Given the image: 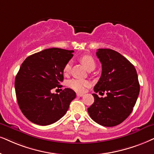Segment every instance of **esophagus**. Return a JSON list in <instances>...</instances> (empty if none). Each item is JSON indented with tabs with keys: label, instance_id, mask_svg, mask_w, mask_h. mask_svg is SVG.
Here are the masks:
<instances>
[{
	"label": "esophagus",
	"instance_id": "1",
	"mask_svg": "<svg viewBox=\"0 0 154 154\" xmlns=\"http://www.w3.org/2000/svg\"><path fill=\"white\" fill-rule=\"evenodd\" d=\"M83 94H81V93H77V97H82L83 96Z\"/></svg>",
	"mask_w": 154,
	"mask_h": 154
}]
</instances>
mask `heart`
Segmentation results:
<instances>
[{"mask_svg":"<svg viewBox=\"0 0 154 154\" xmlns=\"http://www.w3.org/2000/svg\"><path fill=\"white\" fill-rule=\"evenodd\" d=\"M79 60L83 64L85 68L89 70L90 69H94L95 67V62L94 58L91 57L89 54H85L82 55L79 58ZM70 63H67L65 65L63 68V72L64 74H67L70 70ZM89 85V82L87 80L85 79H71L69 82V87L71 89H74L76 91H79V92H82V91H85V88L88 87Z\"/></svg>","mask_w":154,"mask_h":154,"instance_id":"1","label":"heart"}]
</instances>
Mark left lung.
<instances>
[{"label": "left lung", "mask_w": 154, "mask_h": 154, "mask_svg": "<svg viewBox=\"0 0 154 154\" xmlns=\"http://www.w3.org/2000/svg\"><path fill=\"white\" fill-rule=\"evenodd\" d=\"M97 57L102 63V75L94 87V102L87 109L90 117L104 126H114L130 115L140 91L138 75L134 66L118 52L98 49Z\"/></svg>", "instance_id": "left-lung-1"}]
</instances>
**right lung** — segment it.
<instances>
[{
  "label": "right lung",
  "mask_w": 154,
  "mask_h": 154,
  "mask_svg": "<svg viewBox=\"0 0 154 154\" xmlns=\"http://www.w3.org/2000/svg\"><path fill=\"white\" fill-rule=\"evenodd\" d=\"M74 50L49 48L24 60L15 77L16 98L21 112L32 123L50 125L60 119L76 97L72 89L51 92L63 81V68Z\"/></svg>",
  "instance_id": "obj_1"
}]
</instances>
